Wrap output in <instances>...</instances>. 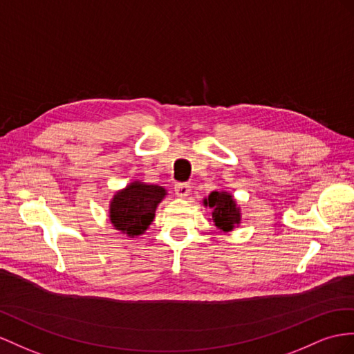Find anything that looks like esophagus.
I'll use <instances>...</instances> for the list:
<instances>
[{
    "label": "esophagus",
    "mask_w": 354,
    "mask_h": 354,
    "mask_svg": "<svg viewBox=\"0 0 354 354\" xmlns=\"http://www.w3.org/2000/svg\"><path fill=\"white\" fill-rule=\"evenodd\" d=\"M175 193L178 197H187L189 193H192V185L188 183H178L175 184Z\"/></svg>",
    "instance_id": "obj_1"
}]
</instances>
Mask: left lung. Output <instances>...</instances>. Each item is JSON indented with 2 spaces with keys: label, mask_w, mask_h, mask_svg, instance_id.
Instances as JSON below:
<instances>
[{
  "label": "left lung",
  "mask_w": 354,
  "mask_h": 354,
  "mask_svg": "<svg viewBox=\"0 0 354 354\" xmlns=\"http://www.w3.org/2000/svg\"><path fill=\"white\" fill-rule=\"evenodd\" d=\"M205 205L214 209L212 221L220 230L230 232L234 224H239L241 211L229 193L212 192L209 197L205 198Z\"/></svg>",
  "instance_id": "left-lung-1"
}]
</instances>
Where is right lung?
I'll return each instance as SVG.
<instances>
[{"instance_id":"1","label":"right lung","mask_w":354,"mask_h":354,"mask_svg":"<svg viewBox=\"0 0 354 354\" xmlns=\"http://www.w3.org/2000/svg\"><path fill=\"white\" fill-rule=\"evenodd\" d=\"M166 189L160 185L134 180L111 202V221L116 230L134 238L148 229L156 216L157 205L165 198Z\"/></svg>"}]
</instances>
